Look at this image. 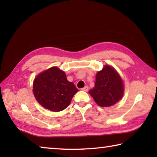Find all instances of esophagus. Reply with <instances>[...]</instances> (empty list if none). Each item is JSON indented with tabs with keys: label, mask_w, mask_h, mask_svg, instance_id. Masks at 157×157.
<instances>
[{
	"label": "esophagus",
	"mask_w": 157,
	"mask_h": 157,
	"mask_svg": "<svg viewBox=\"0 0 157 157\" xmlns=\"http://www.w3.org/2000/svg\"><path fill=\"white\" fill-rule=\"evenodd\" d=\"M82 91H89V86H84V88L82 89Z\"/></svg>",
	"instance_id": "34e87169"
}]
</instances>
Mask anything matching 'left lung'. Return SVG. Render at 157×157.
Instances as JSON below:
<instances>
[{
	"instance_id": "8db88e82",
	"label": "left lung",
	"mask_w": 157,
	"mask_h": 157,
	"mask_svg": "<svg viewBox=\"0 0 157 157\" xmlns=\"http://www.w3.org/2000/svg\"><path fill=\"white\" fill-rule=\"evenodd\" d=\"M123 92V84L120 75L110 66H105L96 74L95 86L90 90L89 94L98 105L107 107L120 100Z\"/></svg>"
}]
</instances>
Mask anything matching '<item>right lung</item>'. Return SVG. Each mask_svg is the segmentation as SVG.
<instances>
[{"label": "right lung", "instance_id": "right-lung-1", "mask_svg": "<svg viewBox=\"0 0 157 157\" xmlns=\"http://www.w3.org/2000/svg\"><path fill=\"white\" fill-rule=\"evenodd\" d=\"M78 91L75 84L68 82L65 73L57 67H52L39 74L33 83L36 100L52 111L65 109Z\"/></svg>", "mask_w": 157, "mask_h": 157}]
</instances>
